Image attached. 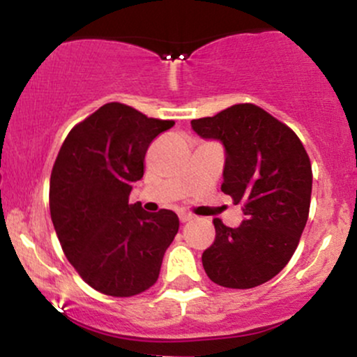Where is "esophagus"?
Wrapping results in <instances>:
<instances>
[{
  "mask_svg": "<svg viewBox=\"0 0 357 357\" xmlns=\"http://www.w3.org/2000/svg\"><path fill=\"white\" fill-rule=\"evenodd\" d=\"M179 220H181V223H186V221L192 220V215H191V213L181 211V213H179Z\"/></svg>",
  "mask_w": 357,
  "mask_h": 357,
  "instance_id": "34e87169",
  "label": "esophagus"
}]
</instances>
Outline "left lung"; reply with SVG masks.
<instances>
[{
	"mask_svg": "<svg viewBox=\"0 0 357 357\" xmlns=\"http://www.w3.org/2000/svg\"><path fill=\"white\" fill-rule=\"evenodd\" d=\"M191 127L223 144L221 191L241 204L245 215L238 228L213 220L216 236L203 252L204 272L228 289L265 284L289 264L309 218V155L290 127L253 104L195 119Z\"/></svg>",
	"mask_w": 357,
	"mask_h": 357,
	"instance_id": "1",
	"label": "left lung"
}]
</instances>
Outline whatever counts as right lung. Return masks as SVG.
I'll return each mask as SVG.
<instances>
[{"instance_id":"obj_1","label":"right lung","mask_w":357,"mask_h":357,"mask_svg":"<svg viewBox=\"0 0 357 357\" xmlns=\"http://www.w3.org/2000/svg\"><path fill=\"white\" fill-rule=\"evenodd\" d=\"M173 126L110 102L73 127L55 159L50 215L56 236L79 275L105 296L130 297L153 287L179 230L174 211L129 204L147 147Z\"/></svg>"}]
</instances>
